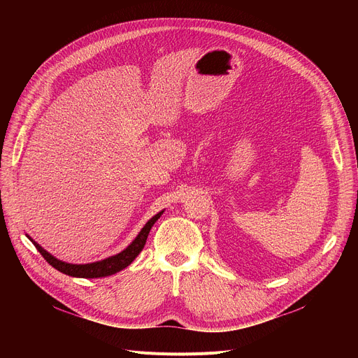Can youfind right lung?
<instances>
[{
	"label": "right lung",
	"mask_w": 358,
	"mask_h": 358,
	"mask_svg": "<svg viewBox=\"0 0 358 358\" xmlns=\"http://www.w3.org/2000/svg\"><path fill=\"white\" fill-rule=\"evenodd\" d=\"M164 213V210H161L159 213H157L155 216L150 217L145 227L141 229V232L136 235V238L131 241L129 245L119 254L111 255L108 258L96 261V262H88V264H72V262H65L62 259H58L56 257H53L50 252H48L46 250H43L39 243H37L33 238H30L29 235H26L31 242L33 245L36 247V250L42 254V257L49 262V264L56 268L58 271L71 275V277H80V278H99V277H107L111 274H116L119 271H122L123 268H126L127 266H130L134 259L141 254V251L145 247L146 238L149 235L150 228L154 227L155 222L161 217V215Z\"/></svg>",
	"instance_id": "right-lung-1"
}]
</instances>
